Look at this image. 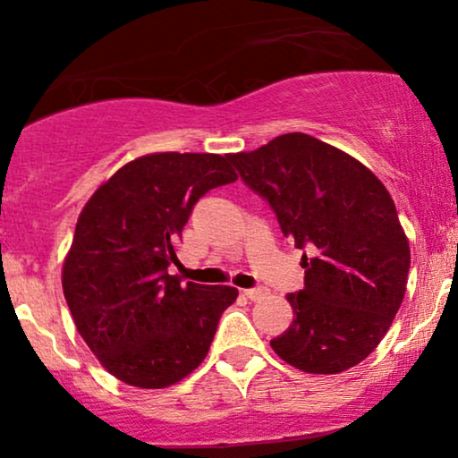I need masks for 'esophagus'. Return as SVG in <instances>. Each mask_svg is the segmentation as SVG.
Returning <instances> with one entry per match:
<instances>
[{
  "mask_svg": "<svg viewBox=\"0 0 458 458\" xmlns=\"http://www.w3.org/2000/svg\"><path fill=\"white\" fill-rule=\"evenodd\" d=\"M243 296H246L248 300H260L267 296V290H262V287H250V290H243Z\"/></svg>",
  "mask_w": 458,
  "mask_h": 458,
  "instance_id": "esophagus-1",
  "label": "esophagus"
}]
</instances>
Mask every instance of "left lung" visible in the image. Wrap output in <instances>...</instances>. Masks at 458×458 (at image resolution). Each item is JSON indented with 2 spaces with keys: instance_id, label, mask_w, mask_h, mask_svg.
<instances>
[{
  "instance_id": "8db88e82",
  "label": "left lung",
  "mask_w": 458,
  "mask_h": 458,
  "mask_svg": "<svg viewBox=\"0 0 458 458\" xmlns=\"http://www.w3.org/2000/svg\"><path fill=\"white\" fill-rule=\"evenodd\" d=\"M229 160L304 250V287L287 293L293 321L271 348L306 373L359 365L384 340L409 279L411 248L390 191L362 162L306 133Z\"/></svg>"
}]
</instances>
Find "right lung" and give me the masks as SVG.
Wrapping results in <instances>:
<instances>
[{"label": "right lung", "mask_w": 458, "mask_h": 458, "mask_svg": "<svg viewBox=\"0 0 458 458\" xmlns=\"http://www.w3.org/2000/svg\"><path fill=\"white\" fill-rule=\"evenodd\" d=\"M237 174L229 154L158 152L131 160L81 210L62 290L81 337L124 384L160 390L206 359L229 285L168 275L193 206Z\"/></svg>", "instance_id": "1"}]
</instances>
